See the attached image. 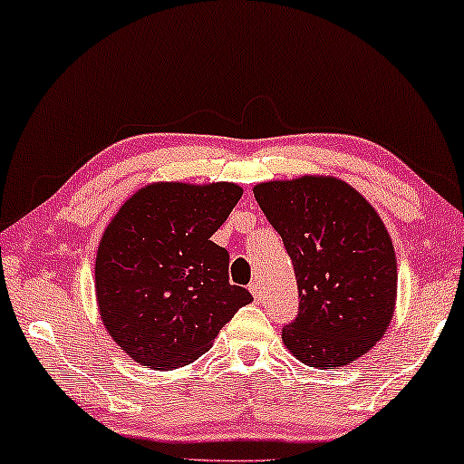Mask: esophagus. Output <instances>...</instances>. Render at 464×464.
Listing matches in <instances>:
<instances>
[{"label": "esophagus", "instance_id": "obj_1", "mask_svg": "<svg viewBox=\"0 0 464 464\" xmlns=\"http://www.w3.org/2000/svg\"><path fill=\"white\" fill-rule=\"evenodd\" d=\"M249 291L253 294V297H256V302H262V285H259L257 281H253L251 285H249Z\"/></svg>", "mask_w": 464, "mask_h": 464}]
</instances>
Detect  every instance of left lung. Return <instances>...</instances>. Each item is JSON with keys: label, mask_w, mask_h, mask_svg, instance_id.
<instances>
[{"label": "left lung", "mask_w": 464, "mask_h": 464, "mask_svg": "<svg viewBox=\"0 0 464 464\" xmlns=\"http://www.w3.org/2000/svg\"><path fill=\"white\" fill-rule=\"evenodd\" d=\"M294 262L300 310L283 344L316 370H338L370 351L397 300L392 240L370 202L338 177L302 175L253 188Z\"/></svg>", "instance_id": "8db88e82"}]
</instances>
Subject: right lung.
<instances>
[{"label": "right lung", "instance_id": "obj_1", "mask_svg": "<svg viewBox=\"0 0 464 464\" xmlns=\"http://www.w3.org/2000/svg\"><path fill=\"white\" fill-rule=\"evenodd\" d=\"M243 196L237 183L156 181L107 224L94 262L101 321L151 370H177L211 348L253 297L227 281L230 256L211 237Z\"/></svg>", "mask_w": 464, "mask_h": 464}]
</instances>
